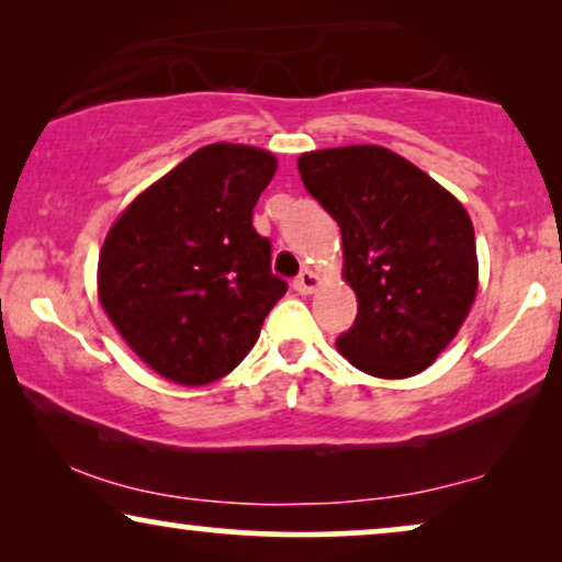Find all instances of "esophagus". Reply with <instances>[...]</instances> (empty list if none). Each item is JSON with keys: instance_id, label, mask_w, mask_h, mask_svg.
Masks as SVG:
<instances>
[{"instance_id": "obj_1", "label": "esophagus", "mask_w": 562, "mask_h": 562, "mask_svg": "<svg viewBox=\"0 0 562 562\" xmlns=\"http://www.w3.org/2000/svg\"><path fill=\"white\" fill-rule=\"evenodd\" d=\"M317 283H319L317 276H314L310 268H304V271L294 279V289L299 291V294H312V291L317 289Z\"/></svg>"}]
</instances>
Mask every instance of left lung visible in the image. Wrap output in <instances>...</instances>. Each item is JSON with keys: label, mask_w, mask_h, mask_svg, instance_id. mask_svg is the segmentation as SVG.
I'll return each mask as SVG.
<instances>
[{"label": "left lung", "mask_w": 562, "mask_h": 562, "mask_svg": "<svg viewBox=\"0 0 562 562\" xmlns=\"http://www.w3.org/2000/svg\"><path fill=\"white\" fill-rule=\"evenodd\" d=\"M296 166L340 225L342 273L358 296V317L337 348L379 379L425 371L458 335L479 289L463 204L379 145L312 150Z\"/></svg>", "instance_id": "8db88e82"}]
</instances>
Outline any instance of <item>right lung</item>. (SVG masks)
Wrapping results in <instances>:
<instances>
[{"label": "right lung", "mask_w": 562, "mask_h": 562, "mask_svg": "<svg viewBox=\"0 0 562 562\" xmlns=\"http://www.w3.org/2000/svg\"><path fill=\"white\" fill-rule=\"evenodd\" d=\"M276 173L271 153L214 143L145 189L99 252V302L153 371L204 386L248 356L289 283L252 206Z\"/></svg>", "instance_id": "add662e5"}]
</instances>
